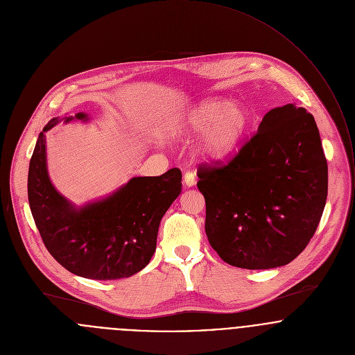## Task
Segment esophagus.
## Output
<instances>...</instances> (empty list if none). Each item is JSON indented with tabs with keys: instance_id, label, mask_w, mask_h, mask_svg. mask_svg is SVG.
Wrapping results in <instances>:
<instances>
[{
	"instance_id": "34e87169",
	"label": "esophagus",
	"mask_w": 355,
	"mask_h": 355,
	"mask_svg": "<svg viewBox=\"0 0 355 355\" xmlns=\"http://www.w3.org/2000/svg\"><path fill=\"white\" fill-rule=\"evenodd\" d=\"M183 180H184V184L187 187H193L196 184V175L193 172H186Z\"/></svg>"
}]
</instances>
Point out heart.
<instances>
[{
    "mask_svg": "<svg viewBox=\"0 0 355 355\" xmlns=\"http://www.w3.org/2000/svg\"><path fill=\"white\" fill-rule=\"evenodd\" d=\"M245 106L225 99H204L182 112L169 126L175 137L202 132L197 151L208 161L226 158L243 137L249 126Z\"/></svg>",
    "mask_w": 355,
    "mask_h": 355,
    "instance_id": "obj_1",
    "label": "heart"
}]
</instances>
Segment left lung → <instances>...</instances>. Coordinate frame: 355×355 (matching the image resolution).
<instances>
[{
  "mask_svg": "<svg viewBox=\"0 0 355 355\" xmlns=\"http://www.w3.org/2000/svg\"><path fill=\"white\" fill-rule=\"evenodd\" d=\"M205 232L229 264L285 266L314 236L328 196V164L314 117L295 103L270 110L226 165L198 169Z\"/></svg>",
  "mask_w": 355,
  "mask_h": 355,
  "instance_id": "obj_1",
  "label": "left lung"
}]
</instances>
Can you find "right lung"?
I'll return each mask as SVG.
<instances>
[{
  "instance_id": "obj_1",
  "label": "right lung",
  "mask_w": 355,
  "mask_h": 355,
  "mask_svg": "<svg viewBox=\"0 0 355 355\" xmlns=\"http://www.w3.org/2000/svg\"><path fill=\"white\" fill-rule=\"evenodd\" d=\"M62 121L89 117H55L38 135L27 178L35 226L48 252L70 272L99 281L128 278L154 254L161 219L182 193V172L132 178L110 196L76 207L55 189L46 165L45 132Z\"/></svg>"
}]
</instances>
